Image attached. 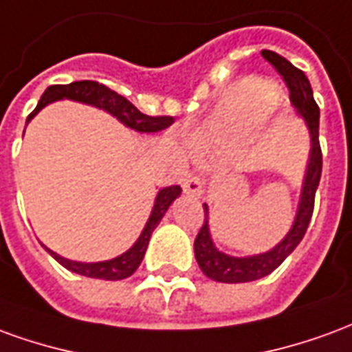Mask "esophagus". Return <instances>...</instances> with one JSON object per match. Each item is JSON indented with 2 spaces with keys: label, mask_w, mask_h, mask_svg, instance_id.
Returning <instances> with one entry per match:
<instances>
[{
  "label": "esophagus",
  "mask_w": 352,
  "mask_h": 352,
  "mask_svg": "<svg viewBox=\"0 0 352 352\" xmlns=\"http://www.w3.org/2000/svg\"><path fill=\"white\" fill-rule=\"evenodd\" d=\"M201 179L198 175H194V173H188V175L183 179V190L186 196H199L201 194Z\"/></svg>",
  "instance_id": "obj_1"
}]
</instances>
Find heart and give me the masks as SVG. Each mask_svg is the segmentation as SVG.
Returning <instances> with one entry per match:
<instances>
[{
	"instance_id": "1",
	"label": "heart",
	"mask_w": 352,
	"mask_h": 352,
	"mask_svg": "<svg viewBox=\"0 0 352 352\" xmlns=\"http://www.w3.org/2000/svg\"><path fill=\"white\" fill-rule=\"evenodd\" d=\"M273 90L262 80H241L228 88L214 109L211 118L194 135L192 145L206 151L219 145L224 139L236 138L249 131L262 120L265 109L273 103Z\"/></svg>"
}]
</instances>
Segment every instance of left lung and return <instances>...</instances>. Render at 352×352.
Wrapping results in <instances>:
<instances>
[{"instance_id":"obj_1","label":"left lung","mask_w":352,"mask_h":352,"mask_svg":"<svg viewBox=\"0 0 352 352\" xmlns=\"http://www.w3.org/2000/svg\"><path fill=\"white\" fill-rule=\"evenodd\" d=\"M262 56L277 69L283 80L287 82L288 90H290V101L298 111V115L302 116L309 128V162H307V169H305V179H303L300 206L296 211L294 224L288 230L287 236L283 237V241L275 245L272 251L252 254V256H230L226 252L219 251L211 239L209 221H207L209 209L204 204L206 221L194 241V254L198 260L199 270L206 273L209 279L219 280V283H249V280L262 279L285 262V258L300 245L307 232L311 214H313V206H315V192H317L320 171H322V153H320V143H318V105L313 98L309 80L302 69L294 67L287 58L279 56L277 52L262 50Z\"/></svg>"}]
</instances>
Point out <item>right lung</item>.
<instances>
[{"label":"right lung","mask_w":352,"mask_h":352,"mask_svg":"<svg viewBox=\"0 0 352 352\" xmlns=\"http://www.w3.org/2000/svg\"><path fill=\"white\" fill-rule=\"evenodd\" d=\"M58 100H73L80 101V103H88L94 107L103 109L107 111L109 115L116 116L124 126H128L131 130L141 131V133H154V131L166 130L168 126L173 124V116H148L143 115L135 105H131L130 101L126 100L124 96L116 94L115 90H111L105 85H100L96 80H75L72 85H52L45 90L41 96V100L37 103V107L34 109V113L28 116L26 124L34 118L43 107H47L49 103ZM181 196V186L173 184V186H166L158 192V196L154 199L153 213L146 221L145 228L141 232L139 239L133 243L131 249L122 252L116 258L105 260V262H75V260H67L64 256H60L56 252H52L50 249L49 254L56 260L58 264H62L65 270H69L73 273H79L85 277H92V279H105V280H120L130 277L131 273L135 272L141 264V260L145 256L146 247H148V239L153 236L154 228L160 224L162 217L166 214L169 206Z\"/></svg>","instance_id":"1"}]
</instances>
